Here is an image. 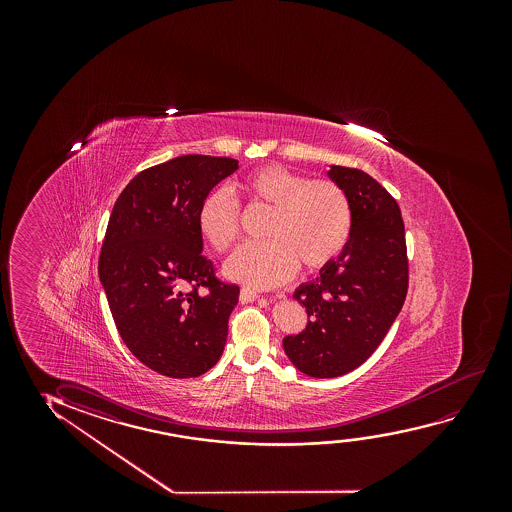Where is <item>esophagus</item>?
I'll use <instances>...</instances> for the list:
<instances>
[{
	"label": "esophagus",
	"instance_id": "1",
	"mask_svg": "<svg viewBox=\"0 0 512 512\" xmlns=\"http://www.w3.org/2000/svg\"><path fill=\"white\" fill-rule=\"evenodd\" d=\"M259 299V294L252 290V288H241L239 292V301L241 302H253Z\"/></svg>",
	"mask_w": 512,
	"mask_h": 512
}]
</instances>
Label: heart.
Masks as SVG:
<instances>
[{"instance_id":"1","label":"heart","mask_w":512,"mask_h":512,"mask_svg":"<svg viewBox=\"0 0 512 512\" xmlns=\"http://www.w3.org/2000/svg\"><path fill=\"white\" fill-rule=\"evenodd\" d=\"M232 194L250 210H269L266 241L243 246L224 267L227 278L246 287L285 283L297 273L299 260L309 269L327 266L350 241V199L330 180H308L269 164L243 176ZM197 231L213 250H231L239 238L238 203L224 190L208 194L197 211Z\"/></svg>"}]
</instances>
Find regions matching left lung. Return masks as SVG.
<instances>
[{
  "label": "left lung",
  "instance_id": "1",
  "mask_svg": "<svg viewBox=\"0 0 512 512\" xmlns=\"http://www.w3.org/2000/svg\"><path fill=\"white\" fill-rule=\"evenodd\" d=\"M327 175L350 199V241L295 290L308 325L283 337L290 362L311 378H337L364 364L399 316L409 281L397 201L360 169L330 166Z\"/></svg>",
  "mask_w": 512,
  "mask_h": 512
}]
</instances>
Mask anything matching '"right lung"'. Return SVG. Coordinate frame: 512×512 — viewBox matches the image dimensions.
I'll use <instances>...</instances> for the list:
<instances>
[{
	"label": "right lung",
	"instance_id": "right-lung-1",
	"mask_svg": "<svg viewBox=\"0 0 512 512\" xmlns=\"http://www.w3.org/2000/svg\"><path fill=\"white\" fill-rule=\"evenodd\" d=\"M238 168L229 157H175L134 176L113 204L99 281L122 341L162 376L197 378L222 357L239 287L204 257L197 211Z\"/></svg>",
	"mask_w": 512,
	"mask_h": 512
}]
</instances>
